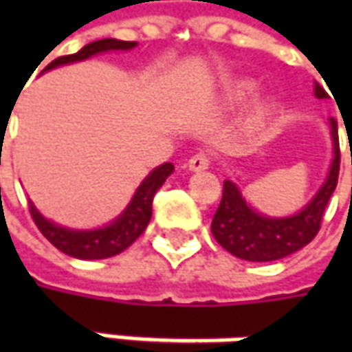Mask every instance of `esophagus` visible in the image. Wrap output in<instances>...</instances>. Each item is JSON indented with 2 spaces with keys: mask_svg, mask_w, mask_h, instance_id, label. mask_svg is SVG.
Masks as SVG:
<instances>
[{
  "mask_svg": "<svg viewBox=\"0 0 352 352\" xmlns=\"http://www.w3.org/2000/svg\"><path fill=\"white\" fill-rule=\"evenodd\" d=\"M208 166H210V156L206 155V153H197V155H194L188 160V168L192 170V172L206 170Z\"/></svg>",
  "mask_w": 352,
  "mask_h": 352,
  "instance_id": "esophagus-1",
  "label": "esophagus"
}]
</instances>
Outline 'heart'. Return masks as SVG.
I'll return each mask as SVG.
<instances>
[{
	"label": "heart",
	"mask_w": 352,
	"mask_h": 352,
	"mask_svg": "<svg viewBox=\"0 0 352 352\" xmlns=\"http://www.w3.org/2000/svg\"><path fill=\"white\" fill-rule=\"evenodd\" d=\"M252 89H254V84L249 82V80H243V82H236L235 86H231V88H229V91H227V98H229V102H241V100H245V98L249 96ZM270 105H272L270 102L258 103V113H261V116L266 113V111L270 109Z\"/></svg>",
	"instance_id": "b5f03b06"
}]
</instances>
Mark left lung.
<instances>
[{
	"instance_id": "left-lung-1",
	"label": "left lung",
	"mask_w": 352,
	"mask_h": 352,
	"mask_svg": "<svg viewBox=\"0 0 352 352\" xmlns=\"http://www.w3.org/2000/svg\"><path fill=\"white\" fill-rule=\"evenodd\" d=\"M314 94L318 100L327 98V91L319 84H316ZM329 129L333 160L327 178L321 184L318 194L290 217H268L252 210L239 186L233 180H225L223 197L211 221V233L225 250L243 261L270 263L304 249L307 243L314 241L339 178V135L337 123L333 119H329Z\"/></svg>"
}]
</instances>
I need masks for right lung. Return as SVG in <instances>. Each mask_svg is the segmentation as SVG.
Listing matches in <instances>:
<instances>
[{
	"label": "right lung",
	"mask_w": 352,
	"mask_h": 352,
	"mask_svg": "<svg viewBox=\"0 0 352 352\" xmlns=\"http://www.w3.org/2000/svg\"><path fill=\"white\" fill-rule=\"evenodd\" d=\"M135 47H137L135 41H117V38L94 41L84 48H80L76 54H68V56H60V58L52 60L43 72L64 66V64L86 60L89 56H96L102 52L131 50ZM172 172H174L172 162H164L158 168L153 170L137 188L135 196L131 197L129 206L121 211V215L116 217L111 223L98 227V229H70V227L54 223L34 208L33 201H29V210H31L33 221L41 229V233L64 254L82 258V261H102V258H109V256L123 252L144 233L146 225L151 221V215H153V197L160 190V186L166 182V178Z\"/></svg>",
	"instance_id": "1"
}]
</instances>
